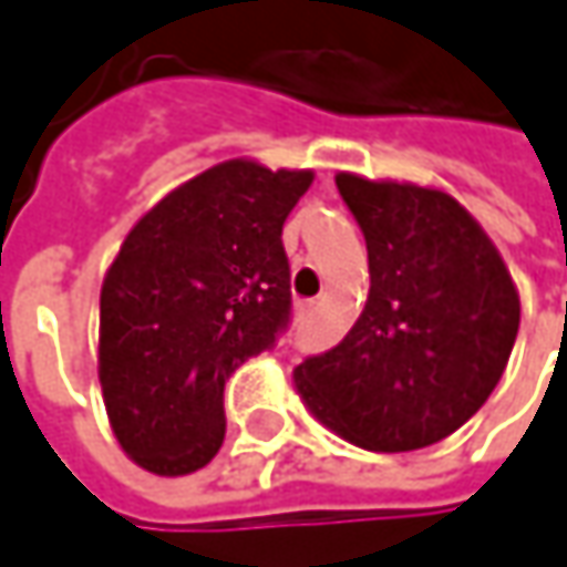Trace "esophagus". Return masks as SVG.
<instances>
[{
    "mask_svg": "<svg viewBox=\"0 0 567 567\" xmlns=\"http://www.w3.org/2000/svg\"><path fill=\"white\" fill-rule=\"evenodd\" d=\"M313 313H317V305H313V301H301V305H298V320H301V323L310 320Z\"/></svg>",
    "mask_w": 567,
    "mask_h": 567,
    "instance_id": "1",
    "label": "esophagus"
}]
</instances>
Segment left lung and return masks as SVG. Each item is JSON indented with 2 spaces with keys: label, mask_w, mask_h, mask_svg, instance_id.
I'll use <instances>...</instances> for the list:
<instances>
[{
  "label": "left lung",
  "mask_w": 567,
  "mask_h": 567,
  "mask_svg": "<svg viewBox=\"0 0 567 567\" xmlns=\"http://www.w3.org/2000/svg\"><path fill=\"white\" fill-rule=\"evenodd\" d=\"M336 186L368 244L371 288L346 339L295 368V390L349 444L429 447L502 381L520 327L517 285L451 193L349 171Z\"/></svg>",
  "instance_id": "1"
}]
</instances>
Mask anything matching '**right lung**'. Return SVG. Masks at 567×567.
<instances>
[{
	"instance_id": "right-lung-1",
	"label": "right lung",
	"mask_w": 567,
	"mask_h": 567,
	"mask_svg": "<svg viewBox=\"0 0 567 567\" xmlns=\"http://www.w3.org/2000/svg\"><path fill=\"white\" fill-rule=\"evenodd\" d=\"M313 171L254 158L174 186L126 235L101 285L97 378L123 454L196 473L225 441V381L288 320L282 225Z\"/></svg>"
}]
</instances>
